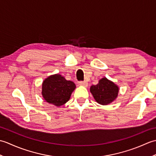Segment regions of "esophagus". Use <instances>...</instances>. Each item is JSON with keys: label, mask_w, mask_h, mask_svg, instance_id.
I'll return each mask as SVG.
<instances>
[{"label": "esophagus", "mask_w": 156, "mask_h": 156, "mask_svg": "<svg viewBox=\"0 0 156 156\" xmlns=\"http://www.w3.org/2000/svg\"><path fill=\"white\" fill-rule=\"evenodd\" d=\"M79 85L81 86V87H87L88 86V84L87 82L84 81V82H79Z\"/></svg>", "instance_id": "1"}]
</instances>
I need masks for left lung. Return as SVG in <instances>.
Masks as SVG:
<instances>
[{
	"mask_svg": "<svg viewBox=\"0 0 156 156\" xmlns=\"http://www.w3.org/2000/svg\"><path fill=\"white\" fill-rule=\"evenodd\" d=\"M90 91L96 102L102 105H107L117 98L119 88L115 82L104 77L97 84L91 86Z\"/></svg>",
	"mask_w": 156,
	"mask_h": 156,
	"instance_id": "left-lung-1",
	"label": "left lung"
}]
</instances>
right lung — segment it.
Wrapping results in <instances>:
<instances>
[{"instance_id":"add662e5","label":"right lung","mask_w":156,"mask_h":156,"mask_svg":"<svg viewBox=\"0 0 156 156\" xmlns=\"http://www.w3.org/2000/svg\"><path fill=\"white\" fill-rule=\"evenodd\" d=\"M76 85L72 81L59 74L48 76L42 82L41 94L49 104L60 107L66 104L75 90Z\"/></svg>"}]
</instances>
